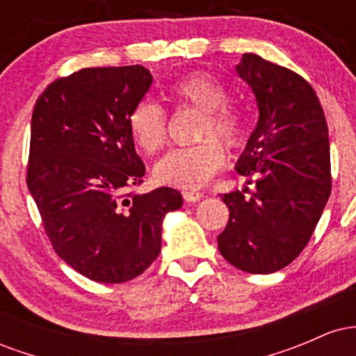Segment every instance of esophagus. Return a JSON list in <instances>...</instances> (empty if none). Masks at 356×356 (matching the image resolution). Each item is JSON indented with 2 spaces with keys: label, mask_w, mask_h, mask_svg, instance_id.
I'll return each instance as SVG.
<instances>
[{
  "label": "esophagus",
  "mask_w": 356,
  "mask_h": 356,
  "mask_svg": "<svg viewBox=\"0 0 356 356\" xmlns=\"http://www.w3.org/2000/svg\"><path fill=\"white\" fill-rule=\"evenodd\" d=\"M182 197H184V201H186V202H197L204 197V194H202V192H197V191H184Z\"/></svg>",
  "instance_id": "obj_1"
}]
</instances>
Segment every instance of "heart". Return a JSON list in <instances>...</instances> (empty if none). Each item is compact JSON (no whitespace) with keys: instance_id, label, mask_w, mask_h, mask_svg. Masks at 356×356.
I'll use <instances>...</instances> for the list:
<instances>
[{"instance_id":"heart-1","label":"heart","mask_w":356,"mask_h":356,"mask_svg":"<svg viewBox=\"0 0 356 356\" xmlns=\"http://www.w3.org/2000/svg\"><path fill=\"white\" fill-rule=\"evenodd\" d=\"M169 97L177 107L204 112L197 134L202 142L167 154L155 164L154 177L165 186L195 189L209 181L224 164V149L218 138L231 149L243 144L246 117L243 110L227 102V88L207 73L194 72L184 75L174 81ZM129 129L136 144L145 154H157L167 144L165 110L154 100L137 102L129 113Z\"/></svg>"}]
</instances>
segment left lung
Returning <instances> with one entry per match:
<instances>
[{
	"mask_svg": "<svg viewBox=\"0 0 356 356\" xmlns=\"http://www.w3.org/2000/svg\"><path fill=\"white\" fill-rule=\"evenodd\" d=\"M236 72L251 87L259 118L236 170L256 191L222 194L227 226L220 254L241 271L269 275L300 256L332 192L328 125L312 85L298 73L244 53Z\"/></svg>",
	"mask_w": 356,
	"mask_h": 356,
	"instance_id": "left-lung-1",
	"label": "left lung"
}]
</instances>
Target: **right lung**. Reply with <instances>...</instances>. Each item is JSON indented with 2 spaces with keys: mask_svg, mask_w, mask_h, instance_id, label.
<instances>
[{
  "mask_svg": "<svg viewBox=\"0 0 356 356\" xmlns=\"http://www.w3.org/2000/svg\"><path fill=\"white\" fill-rule=\"evenodd\" d=\"M152 75L142 65L83 68L51 81L31 115L26 184L51 246L68 266L99 283H125L162 246V220L181 192L140 186L129 113Z\"/></svg>",
  "mask_w": 356,
  "mask_h": 356,
  "instance_id": "right-lung-1",
  "label": "right lung"
}]
</instances>
